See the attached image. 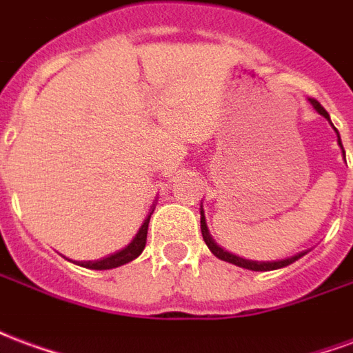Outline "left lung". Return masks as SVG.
I'll use <instances>...</instances> for the list:
<instances>
[{"label": "left lung", "instance_id": "1", "mask_svg": "<svg viewBox=\"0 0 353 353\" xmlns=\"http://www.w3.org/2000/svg\"><path fill=\"white\" fill-rule=\"evenodd\" d=\"M308 100H310V103L314 105V109L318 111L319 115L325 117L327 121L331 123L329 113H327L325 109L321 108V103H319L318 100H314V98H308ZM336 134H339V132H336ZM339 145L342 147L341 136H339ZM342 153H344V151H342ZM200 229H202V238H204V242H206V245L210 248V252L214 253L217 259L227 261V263H232V265H236V266H242V268H248V270H255V272H265V270H276V268H283V266H288V265H291V263L299 261L301 257H303L304 253H306V252H301V253H296V255H293V257H288V259H281V261H272V263H270V261H266V263H259V261L242 259V257H236V255H232V253L225 252L223 248H219V245L215 244V240L212 238V234H210V230H208L204 212H200Z\"/></svg>", "mask_w": 353, "mask_h": 353}]
</instances>
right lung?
I'll use <instances>...</instances> for the list:
<instances>
[{
  "mask_svg": "<svg viewBox=\"0 0 353 353\" xmlns=\"http://www.w3.org/2000/svg\"><path fill=\"white\" fill-rule=\"evenodd\" d=\"M151 214H153V212H151ZM151 214L147 215V219L143 221V225L139 227L136 238H134L126 248H123L121 252L111 253V255H108V257H103V259H98V261H81V263H77V265L85 266V268H90V270H109V268H117V266L126 265V263H130V261H134L136 257H139L141 252H143V248H145L147 227H149Z\"/></svg>",
  "mask_w": 353,
  "mask_h": 353,
  "instance_id": "obj_1",
  "label": "right lung"
}]
</instances>
